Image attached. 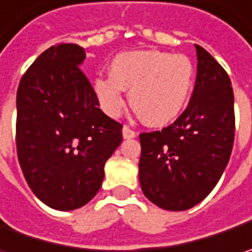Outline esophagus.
<instances>
[{"label": "esophagus", "mask_w": 252, "mask_h": 252, "mask_svg": "<svg viewBox=\"0 0 252 252\" xmlns=\"http://www.w3.org/2000/svg\"><path fill=\"white\" fill-rule=\"evenodd\" d=\"M122 133H123V139H134L137 136V133L134 130H131L129 126H123Z\"/></svg>", "instance_id": "obj_1"}]
</instances>
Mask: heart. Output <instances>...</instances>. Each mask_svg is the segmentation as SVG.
<instances>
[{"mask_svg": "<svg viewBox=\"0 0 252 252\" xmlns=\"http://www.w3.org/2000/svg\"><path fill=\"white\" fill-rule=\"evenodd\" d=\"M193 87V65L184 54L162 50H136L116 56L109 77L99 75L92 88L102 111L118 118L126 106L125 90L144 122L164 127L187 106Z\"/></svg>", "mask_w": 252, "mask_h": 252, "instance_id": "1", "label": "heart"}]
</instances>
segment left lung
Wrapping results in <instances>:
<instances>
[{"mask_svg":"<svg viewBox=\"0 0 252 252\" xmlns=\"http://www.w3.org/2000/svg\"><path fill=\"white\" fill-rule=\"evenodd\" d=\"M198 73L192 98L177 121L141 133L139 179L158 208L187 210L202 202L226 169L234 141V95L224 68L195 44Z\"/></svg>","mask_w":252,"mask_h":252,"instance_id":"left-lung-1","label":"left lung"}]
</instances>
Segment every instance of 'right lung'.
<instances>
[{"label": "right lung", "mask_w": 252, "mask_h": 252, "mask_svg": "<svg viewBox=\"0 0 252 252\" xmlns=\"http://www.w3.org/2000/svg\"><path fill=\"white\" fill-rule=\"evenodd\" d=\"M85 50L49 47L16 92V151L34 195L56 210L87 205L99 190L106 160L122 143V125L98 108L80 65Z\"/></svg>", "instance_id": "right-lung-1"}]
</instances>
